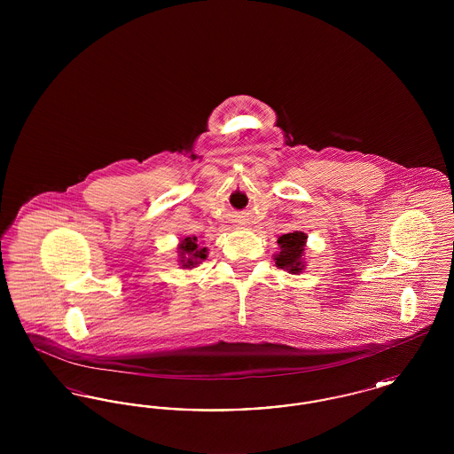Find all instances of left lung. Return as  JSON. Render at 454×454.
Returning <instances> with one entry per match:
<instances>
[{
  "instance_id": "1",
  "label": "left lung",
  "mask_w": 454,
  "mask_h": 454,
  "mask_svg": "<svg viewBox=\"0 0 454 454\" xmlns=\"http://www.w3.org/2000/svg\"><path fill=\"white\" fill-rule=\"evenodd\" d=\"M281 252L276 257L278 267L289 270L291 274L301 272L304 263H302V252H304V243H306V235L301 231L287 233L278 238Z\"/></svg>"
}]
</instances>
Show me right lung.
Wrapping results in <instances>:
<instances>
[{"mask_svg":"<svg viewBox=\"0 0 454 454\" xmlns=\"http://www.w3.org/2000/svg\"><path fill=\"white\" fill-rule=\"evenodd\" d=\"M197 238L187 237L182 245H180V262H182V267H195L200 260L207 257V250L206 248H199V245L195 243Z\"/></svg>","mask_w":454,"mask_h":454,"instance_id":"right-lung-1","label":"right lung"}]
</instances>
